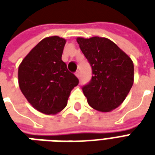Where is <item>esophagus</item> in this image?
Masks as SVG:
<instances>
[{"instance_id":"1","label":"esophagus","mask_w":155,"mask_h":155,"mask_svg":"<svg viewBox=\"0 0 155 155\" xmlns=\"http://www.w3.org/2000/svg\"><path fill=\"white\" fill-rule=\"evenodd\" d=\"M74 74H75V76L77 78H80V71H77L75 73H74Z\"/></svg>"}]
</instances>
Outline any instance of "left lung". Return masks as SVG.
Masks as SVG:
<instances>
[{
    "instance_id": "obj_1",
    "label": "left lung",
    "mask_w": 155,
    "mask_h": 155,
    "mask_svg": "<svg viewBox=\"0 0 155 155\" xmlns=\"http://www.w3.org/2000/svg\"><path fill=\"white\" fill-rule=\"evenodd\" d=\"M92 68V78L82 88L88 104L110 112L123 103L134 83V63L113 41L94 36L76 39Z\"/></svg>"
}]
</instances>
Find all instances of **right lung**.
<instances>
[{
  "label": "right lung",
  "mask_w": 155,
  "mask_h": 155,
  "mask_svg": "<svg viewBox=\"0 0 155 155\" xmlns=\"http://www.w3.org/2000/svg\"><path fill=\"white\" fill-rule=\"evenodd\" d=\"M66 40L43 39L25 56L18 68L20 89L32 107L45 114L61 112L67 104L77 77L61 60Z\"/></svg>",
  "instance_id": "add662e5"
}]
</instances>
